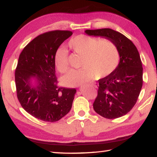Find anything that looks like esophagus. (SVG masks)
<instances>
[{"label":"esophagus","instance_id":"1","mask_svg":"<svg viewBox=\"0 0 157 157\" xmlns=\"http://www.w3.org/2000/svg\"><path fill=\"white\" fill-rule=\"evenodd\" d=\"M91 85H92L93 86H94L95 88H98V85H97L96 84H94V83H92L91 84Z\"/></svg>","mask_w":157,"mask_h":157}]
</instances>
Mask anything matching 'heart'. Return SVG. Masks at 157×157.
Returning <instances> with one entry per match:
<instances>
[{
	"label": "heart",
	"instance_id": "b5f03b06",
	"mask_svg": "<svg viewBox=\"0 0 157 157\" xmlns=\"http://www.w3.org/2000/svg\"><path fill=\"white\" fill-rule=\"evenodd\" d=\"M68 47L73 53L82 57L81 66L83 69L71 71L62 78V84L66 86H79L95 77L105 78L110 75L119 64V50L110 40H99L95 37L79 35L70 40ZM53 60L59 73H67L69 71L67 50L62 47L58 48L54 55Z\"/></svg>",
	"mask_w": 157,
	"mask_h": 157
}]
</instances>
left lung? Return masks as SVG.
Listing matches in <instances>:
<instances>
[{"mask_svg":"<svg viewBox=\"0 0 157 157\" xmlns=\"http://www.w3.org/2000/svg\"><path fill=\"white\" fill-rule=\"evenodd\" d=\"M90 36L110 40L119 52L117 67L110 75L99 80L98 97L93 108L106 119L124 116L135 106L143 85V67L139 51L132 42L111 29L86 30Z\"/></svg>","mask_w":157,"mask_h":157,"instance_id":"1","label":"left lung"}]
</instances>
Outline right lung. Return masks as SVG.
I'll list each match as a JSON object with an SVG mask.
<instances>
[{
  "label": "right lung",
  "instance_id": "obj_1",
  "mask_svg": "<svg viewBox=\"0 0 157 157\" xmlns=\"http://www.w3.org/2000/svg\"><path fill=\"white\" fill-rule=\"evenodd\" d=\"M70 31H52L31 40L19 56L15 71L17 97L22 107L34 117L55 122L69 112L75 88L57 86L54 55Z\"/></svg>",
  "mask_w": 157,
  "mask_h": 157
}]
</instances>
